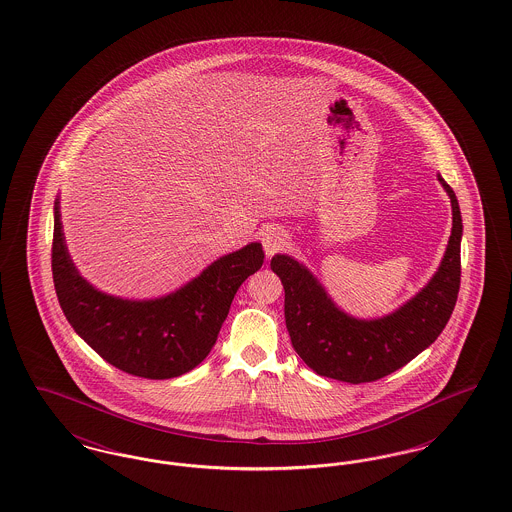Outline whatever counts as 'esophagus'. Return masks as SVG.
<instances>
[{
    "label": "esophagus",
    "mask_w": 512,
    "mask_h": 512,
    "mask_svg": "<svg viewBox=\"0 0 512 512\" xmlns=\"http://www.w3.org/2000/svg\"><path fill=\"white\" fill-rule=\"evenodd\" d=\"M261 242H263L267 257H272L274 253L282 251V249L288 245V234H286L284 228L270 224L267 228H263V232H261Z\"/></svg>",
    "instance_id": "obj_1"
}]
</instances>
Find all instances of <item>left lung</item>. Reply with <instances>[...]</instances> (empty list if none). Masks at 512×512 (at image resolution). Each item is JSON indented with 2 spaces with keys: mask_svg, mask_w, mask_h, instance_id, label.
I'll return each mask as SVG.
<instances>
[{
  "mask_svg": "<svg viewBox=\"0 0 512 512\" xmlns=\"http://www.w3.org/2000/svg\"><path fill=\"white\" fill-rule=\"evenodd\" d=\"M451 197L453 228L434 278L388 317L359 320L340 311L317 278L288 255L270 261L284 284V315L293 349L320 376L349 384L374 382L413 361L438 340L461 288L463 219L457 195Z\"/></svg>",
  "mask_w": 512,
  "mask_h": 512,
  "instance_id": "obj_1",
  "label": "left lung"
}]
</instances>
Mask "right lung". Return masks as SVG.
<instances>
[{"mask_svg":"<svg viewBox=\"0 0 512 512\" xmlns=\"http://www.w3.org/2000/svg\"><path fill=\"white\" fill-rule=\"evenodd\" d=\"M263 261V245L249 244L220 257L167 297H113L92 288L76 272L55 201L51 270L59 305L82 340L109 365L132 376L167 380L199 365L213 349L238 288Z\"/></svg>","mask_w":512,"mask_h":512,"instance_id":"right-lung-1","label":"right lung"}]
</instances>
